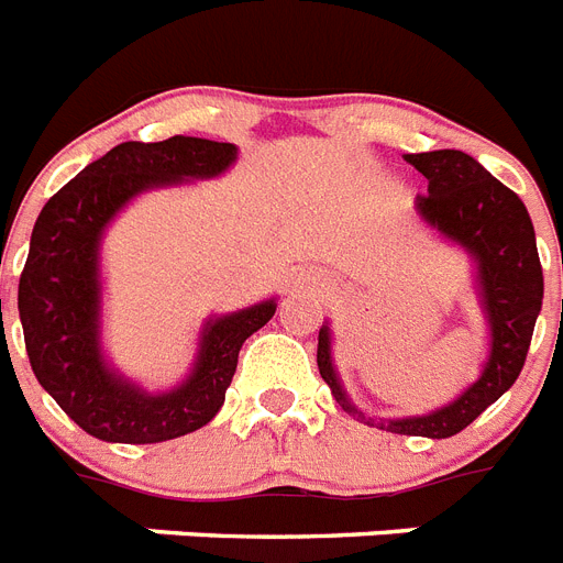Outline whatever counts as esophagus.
Segmentation results:
<instances>
[{
  "label": "esophagus",
  "instance_id": "esophagus-1",
  "mask_svg": "<svg viewBox=\"0 0 563 563\" xmlns=\"http://www.w3.org/2000/svg\"><path fill=\"white\" fill-rule=\"evenodd\" d=\"M313 290H319V294H322V290H328L325 278H313Z\"/></svg>",
  "mask_w": 563,
  "mask_h": 563
}]
</instances>
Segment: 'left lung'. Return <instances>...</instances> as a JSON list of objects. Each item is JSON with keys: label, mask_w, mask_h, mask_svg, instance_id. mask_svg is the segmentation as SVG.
<instances>
[{"label": "left lung", "mask_w": 563, "mask_h": 563, "mask_svg": "<svg viewBox=\"0 0 563 563\" xmlns=\"http://www.w3.org/2000/svg\"><path fill=\"white\" fill-rule=\"evenodd\" d=\"M427 177V197H416V214L448 244L474 261V287L488 322V354L474 384L451 404L407 418H372L345 395L331 354V325L319 328L317 366L336 404L372 427L401 435L451 439L483 416L520 375L543 302V269L534 227L523 200L462 151L407 154Z\"/></svg>", "instance_id": "8db88e82"}]
</instances>
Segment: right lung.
<instances>
[{"label":"right lung","mask_w":563,"mask_h":563,"mask_svg":"<svg viewBox=\"0 0 563 563\" xmlns=\"http://www.w3.org/2000/svg\"><path fill=\"white\" fill-rule=\"evenodd\" d=\"M238 147L197 136L124 142L89 162L43 206L20 276V322L40 386L101 442L156 444L195 433L223 407L238 352L276 313V299L209 317L183 384L147 393L103 357L101 241L130 200L227 174Z\"/></svg>","instance_id":"1"}]
</instances>
